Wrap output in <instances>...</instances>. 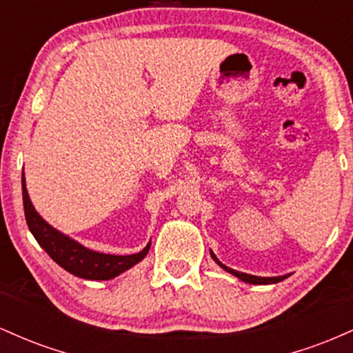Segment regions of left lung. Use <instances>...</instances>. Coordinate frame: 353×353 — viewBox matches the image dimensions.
I'll use <instances>...</instances> for the list:
<instances>
[{
    "mask_svg": "<svg viewBox=\"0 0 353 353\" xmlns=\"http://www.w3.org/2000/svg\"><path fill=\"white\" fill-rule=\"evenodd\" d=\"M210 257H212L214 261H216L217 264L222 267V269H224V270H228L229 274L236 275L237 279H241L242 282H247V283H255V285H267V283H277V282L283 281V279H287V277H289V275H281V277H257V275H250V274H244V272H237V270H234V269H229L228 265H224V264H222V262L219 261V259L216 257V255H214L212 250H210Z\"/></svg>",
    "mask_w": 353,
    "mask_h": 353,
    "instance_id": "1",
    "label": "left lung"
}]
</instances>
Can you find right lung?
<instances>
[{
  "mask_svg": "<svg viewBox=\"0 0 353 353\" xmlns=\"http://www.w3.org/2000/svg\"><path fill=\"white\" fill-rule=\"evenodd\" d=\"M23 205L24 216H26L28 228L33 234L38 244L46 250L48 255L63 267L64 270L76 275V277L88 279V281H109L114 279L124 270L131 269L137 262H141L148 255L151 242L144 247L141 252L132 255H111L96 252V250L88 249L81 245L79 242L72 241L71 237L64 236L63 232L51 228L44 219L36 212L31 204L30 196L26 190V182H24L23 174Z\"/></svg>",
  "mask_w": 353,
  "mask_h": 353,
  "instance_id": "obj_1",
  "label": "right lung"
}]
</instances>
